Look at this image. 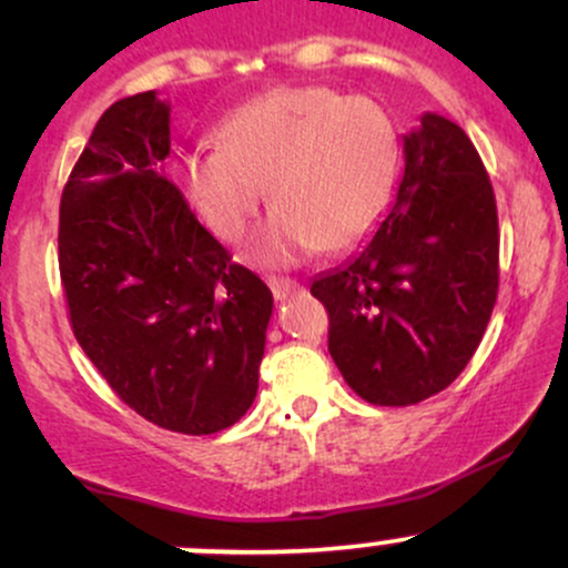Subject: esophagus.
<instances>
[{"instance_id":"1","label":"esophagus","mask_w":568,"mask_h":568,"mask_svg":"<svg viewBox=\"0 0 568 568\" xmlns=\"http://www.w3.org/2000/svg\"><path fill=\"white\" fill-rule=\"evenodd\" d=\"M270 288H272V293H275L277 302H285V298L296 296V293L302 291V285L291 277H270Z\"/></svg>"}]
</instances>
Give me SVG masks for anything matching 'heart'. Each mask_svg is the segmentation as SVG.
Returning <instances> with one entry per match:
<instances>
[{"instance_id":"b5f03b06","label":"heart","mask_w":568,"mask_h":568,"mask_svg":"<svg viewBox=\"0 0 568 568\" xmlns=\"http://www.w3.org/2000/svg\"><path fill=\"white\" fill-rule=\"evenodd\" d=\"M219 135L181 152L175 179L221 240L245 232L266 186L277 207L247 240L253 264L288 266L357 243L393 192L397 133L368 98L280 88L232 112Z\"/></svg>"}]
</instances>
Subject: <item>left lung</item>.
Segmentation results:
<instances>
[{
	"label": "left lung",
	"instance_id": "8db88e82",
	"mask_svg": "<svg viewBox=\"0 0 568 568\" xmlns=\"http://www.w3.org/2000/svg\"><path fill=\"white\" fill-rule=\"evenodd\" d=\"M400 184L347 264L312 280L328 352L374 406L440 393L478 349L499 288L494 189L465 130L425 112L403 135Z\"/></svg>",
	"mask_w": 568,
	"mask_h": 568
}]
</instances>
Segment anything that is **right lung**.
Returning a JSON list of instances; mask_svg holds the SVG:
<instances>
[{
	"instance_id": "right-lung-1",
	"label": "right lung",
	"mask_w": 568,
	"mask_h": 568,
	"mask_svg": "<svg viewBox=\"0 0 568 568\" xmlns=\"http://www.w3.org/2000/svg\"><path fill=\"white\" fill-rule=\"evenodd\" d=\"M158 90L101 114L61 197L58 264L84 355L135 414L184 435L232 427L258 389L272 291L162 175Z\"/></svg>"
}]
</instances>
